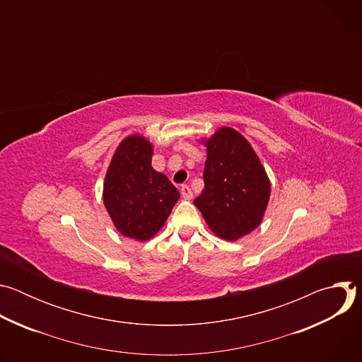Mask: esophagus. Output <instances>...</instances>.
Here are the masks:
<instances>
[{"label":"esophagus","mask_w":362,"mask_h":362,"mask_svg":"<svg viewBox=\"0 0 362 362\" xmlns=\"http://www.w3.org/2000/svg\"><path fill=\"white\" fill-rule=\"evenodd\" d=\"M180 194H182V196H183V199H186V200L192 199V196H193L192 189H190L187 185H183V186L180 187Z\"/></svg>","instance_id":"obj_1"}]
</instances>
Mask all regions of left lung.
I'll use <instances>...</instances> for the list:
<instances>
[{
	"instance_id": "obj_1",
	"label": "left lung",
	"mask_w": 362,
	"mask_h": 362,
	"mask_svg": "<svg viewBox=\"0 0 362 362\" xmlns=\"http://www.w3.org/2000/svg\"><path fill=\"white\" fill-rule=\"evenodd\" d=\"M204 146V189L193 203L216 236L236 240L262 222L269 179L249 141L236 130L222 127Z\"/></svg>"
}]
</instances>
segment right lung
Segmentation results:
<instances>
[{
    "label": "right lung",
    "instance_id": "obj_1",
    "mask_svg": "<svg viewBox=\"0 0 362 362\" xmlns=\"http://www.w3.org/2000/svg\"><path fill=\"white\" fill-rule=\"evenodd\" d=\"M153 146L143 136H129L109 166L103 202L117 230L136 240L156 235L180 197L163 173L151 168Z\"/></svg>",
    "mask_w": 362,
    "mask_h": 362
}]
</instances>
